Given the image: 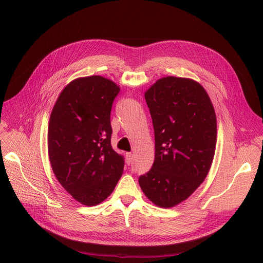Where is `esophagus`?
Segmentation results:
<instances>
[{
	"label": "esophagus",
	"instance_id": "34e87169",
	"mask_svg": "<svg viewBox=\"0 0 263 263\" xmlns=\"http://www.w3.org/2000/svg\"><path fill=\"white\" fill-rule=\"evenodd\" d=\"M132 158H133V156H132L131 153H127L126 154V162H127V164H130L132 162Z\"/></svg>",
	"mask_w": 263,
	"mask_h": 263
}]
</instances>
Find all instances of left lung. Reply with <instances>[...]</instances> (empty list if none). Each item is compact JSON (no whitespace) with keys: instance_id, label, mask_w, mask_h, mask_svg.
I'll use <instances>...</instances> for the list:
<instances>
[{"instance_id":"8db88e82","label":"left lung","mask_w":263,"mask_h":263,"mask_svg":"<svg viewBox=\"0 0 263 263\" xmlns=\"http://www.w3.org/2000/svg\"><path fill=\"white\" fill-rule=\"evenodd\" d=\"M155 129L151 170L139 178L147 198L172 208L189 198L209 173L216 147V116L198 82L177 77L158 80L145 92Z\"/></svg>"}]
</instances>
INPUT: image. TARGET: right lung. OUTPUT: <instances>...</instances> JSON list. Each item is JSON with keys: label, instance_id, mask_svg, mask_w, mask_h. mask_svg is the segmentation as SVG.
<instances>
[{"label": "right lung", "instance_id": "right-lung-1", "mask_svg": "<svg viewBox=\"0 0 263 263\" xmlns=\"http://www.w3.org/2000/svg\"><path fill=\"white\" fill-rule=\"evenodd\" d=\"M120 88L100 76L79 78L62 90L48 127L52 171L77 201L96 205L114 191L123 157L110 145V109Z\"/></svg>", "mask_w": 263, "mask_h": 263}]
</instances>
